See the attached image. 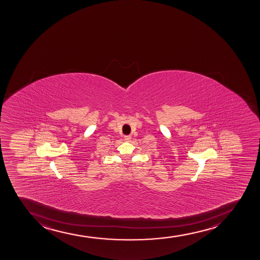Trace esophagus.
Listing matches in <instances>:
<instances>
[{
	"mask_svg": "<svg viewBox=\"0 0 260 260\" xmlns=\"http://www.w3.org/2000/svg\"><path fill=\"white\" fill-rule=\"evenodd\" d=\"M124 139H125L126 141H130V140H131V136H130V135H126V136H124Z\"/></svg>",
	"mask_w": 260,
	"mask_h": 260,
	"instance_id": "esophagus-1",
	"label": "esophagus"
}]
</instances>
